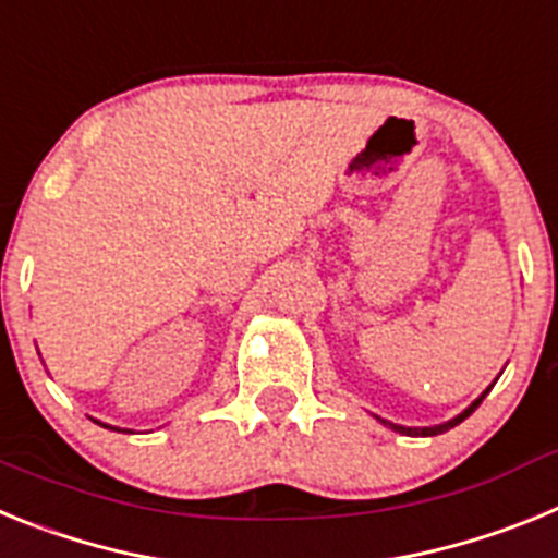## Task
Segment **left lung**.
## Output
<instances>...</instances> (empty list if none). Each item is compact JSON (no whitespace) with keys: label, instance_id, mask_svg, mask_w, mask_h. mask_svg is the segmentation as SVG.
<instances>
[{"label":"left lung","instance_id":"8db88e82","mask_svg":"<svg viewBox=\"0 0 558 558\" xmlns=\"http://www.w3.org/2000/svg\"><path fill=\"white\" fill-rule=\"evenodd\" d=\"M489 391H492V386L486 388V391H483L481 397H477L475 402H472V405L466 408V411H463V413H458L456 418H450V422H445V425H433V427H405V425H393V422H386V418H379V422H383V425H386V427H391V430L402 433V436H438V433H447V430H450V427L461 425L463 418L470 416V413L475 411L477 405H481V402H483V397H486V393H489Z\"/></svg>","mask_w":558,"mask_h":558}]
</instances>
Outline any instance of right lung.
<instances>
[{"mask_svg":"<svg viewBox=\"0 0 558 558\" xmlns=\"http://www.w3.org/2000/svg\"><path fill=\"white\" fill-rule=\"evenodd\" d=\"M97 422V418H95ZM97 425H102V422H97ZM102 427H111V425H102ZM111 430H117V433H128V430H122V427H111Z\"/></svg>","mask_w":558,"mask_h":558,"instance_id":"add662e5","label":"right lung"}]
</instances>
